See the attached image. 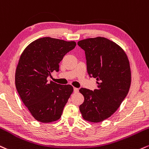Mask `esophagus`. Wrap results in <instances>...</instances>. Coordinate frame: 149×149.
I'll use <instances>...</instances> for the list:
<instances>
[{
  "instance_id": "obj_1",
  "label": "esophagus",
  "mask_w": 149,
  "mask_h": 149,
  "mask_svg": "<svg viewBox=\"0 0 149 149\" xmlns=\"http://www.w3.org/2000/svg\"><path fill=\"white\" fill-rule=\"evenodd\" d=\"M73 92H74L75 93H78V92H79V89H78V88H76V87H74V88H73Z\"/></svg>"
}]
</instances>
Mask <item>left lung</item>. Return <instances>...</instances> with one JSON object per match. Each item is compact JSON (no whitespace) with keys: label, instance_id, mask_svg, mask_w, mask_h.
<instances>
[{"label":"left lung","instance_id":"left-lung-1","mask_svg":"<svg viewBox=\"0 0 149 149\" xmlns=\"http://www.w3.org/2000/svg\"><path fill=\"white\" fill-rule=\"evenodd\" d=\"M85 51L89 77L96 78L98 88H81L83 103L79 108L82 118L89 122H101L112 116L128 94L131 72L128 57L119 45L105 37L79 41Z\"/></svg>","mask_w":149,"mask_h":149}]
</instances>
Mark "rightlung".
Masks as SVG:
<instances>
[{
    "label": "right lung",
    "mask_w": 149,
    "mask_h": 149,
    "mask_svg": "<svg viewBox=\"0 0 149 149\" xmlns=\"http://www.w3.org/2000/svg\"><path fill=\"white\" fill-rule=\"evenodd\" d=\"M75 42L51 37L34 41L23 51L16 69V88L23 103L36 120L50 123L61 117L73 88L47 78L59 71V63L76 47Z\"/></svg>",
    "instance_id": "obj_1"
}]
</instances>
